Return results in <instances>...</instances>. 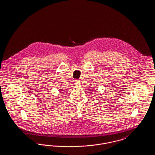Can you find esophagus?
Masks as SVG:
<instances>
[{"instance_id":"obj_1","label":"esophagus","mask_w":155,"mask_h":155,"mask_svg":"<svg viewBox=\"0 0 155 155\" xmlns=\"http://www.w3.org/2000/svg\"><path fill=\"white\" fill-rule=\"evenodd\" d=\"M74 81H75V84L77 85H80L81 84V82H80V80H75Z\"/></svg>"}]
</instances>
